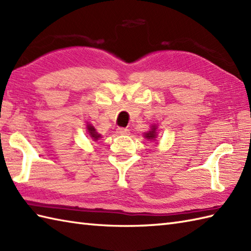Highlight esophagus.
Wrapping results in <instances>:
<instances>
[{
    "instance_id": "1",
    "label": "esophagus",
    "mask_w": 251,
    "mask_h": 251,
    "mask_svg": "<svg viewBox=\"0 0 251 251\" xmlns=\"http://www.w3.org/2000/svg\"><path fill=\"white\" fill-rule=\"evenodd\" d=\"M116 132L119 135H128L129 134V129L124 128V127H119V128L116 129Z\"/></svg>"
}]
</instances>
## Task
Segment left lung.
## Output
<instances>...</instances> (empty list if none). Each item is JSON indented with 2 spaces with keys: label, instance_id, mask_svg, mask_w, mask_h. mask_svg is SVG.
<instances>
[{
  "label": "left lung",
  "instance_id": "obj_1",
  "mask_svg": "<svg viewBox=\"0 0 251 251\" xmlns=\"http://www.w3.org/2000/svg\"><path fill=\"white\" fill-rule=\"evenodd\" d=\"M145 137L147 138V139H155V138H156V128H155V126H152V129L149 131V132H146Z\"/></svg>",
  "mask_w": 251,
  "mask_h": 251
}]
</instances>
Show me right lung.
I'll return each instance as SVG.
<instances>
[{
  "label": "right lung",
  "mask_w": 251,
  "mask_h": 251,
  "mask_svg": "<svg viewBox=\"0 0 251 251\" xmlns=\"http://www.w3.org/2000/svg\"><path fill=\"white\" fill-rule=\"evenodd\" d=\"M87 130H88V134H89V136L92 137L94 140H98L99 138H100V135L98 134L97 131H96V129L94 128V126H92V125H87Z\"/></svg>",
  "instance_id": "right-lung-1"
}]
</instances>
